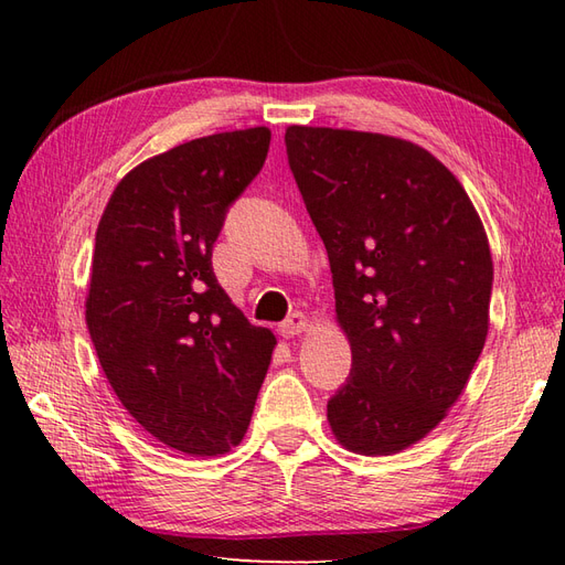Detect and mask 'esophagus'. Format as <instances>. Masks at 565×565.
I'll return each mask as SVG.
<instances>
[{"label":"esophagus","instance_id":"obj_1","mask_svg":"<svg viewBox=\"0 0 565 565\" xmlns=\"http://www.w3.org/2000/svg\"><path fill=\"white\" fill-rule=\"evenodd\" d=\"M306 330H308V318L303 313H291L279 326V332L284 334L286 340H291V338H296V334H301Z\"/></svg>","mask_w":565,"mask_h":565}]
</instances>
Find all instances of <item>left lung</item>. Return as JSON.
I'll return each instance as SVG.
<instances>
[{"mask_svg": "<svg viewBox=\"0 0 565 565\" xmlns=\"http://www.w3.org/2000/svg\"><path fill=\"white\" fill-rule=\"evenodd\" d=\"M284 140L352 347L330 429L354 454H398L447 417L483 352L493 257L481 215L411 140L322 126H289Z\"/></svg>", "mask_w": 565, "mask_h": 565, "instance_id": "obj_1", "label": "left lung"}]
</instances>
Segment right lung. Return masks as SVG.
<instances>
[{"label":"right lung","mask_w":565,"mask_h":565,"mask_svg":"<svg viewBox=\"0 0 565 565\" xmlns=\"http://www.w3.org/2000/svg\"><path fill=\"white\" fill-rule=\"evenodd\" d=\"M269 140L255 126L154 154L116 184L97 227L84 318L99 364L136 423L189 456L243 441L276 347L211 267Z\"/></svg>","instance_id":"add662e5"}]
</instances>
